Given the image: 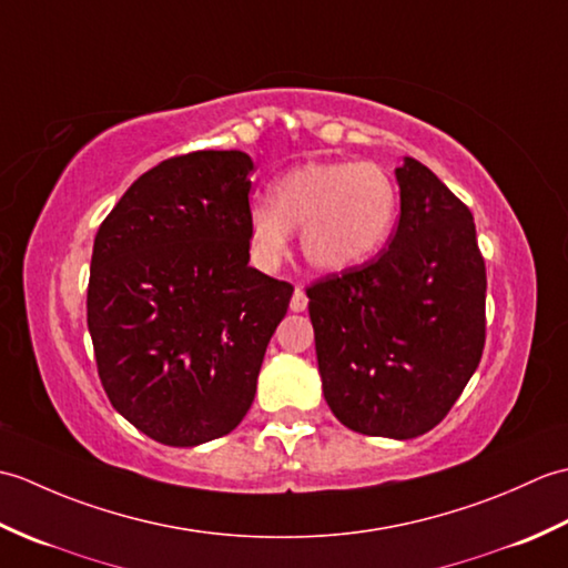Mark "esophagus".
Wrapping results in <instances>:
<instances>
[{
  "instance_id": "1",
  "label": "esophagus",
  "mask_w": 568,
  "mask_h": 568,
  "mask_svg": "<svg viewBox=\"0 0 568 568\" xmlns=\"http://www.w3.org/2000/svg\"><path fill=\"white\" fill-rule=\"evenodd\" d=\"M291 310L293 312H305L307 310V295H305L303 287H295L293 300H291Z\"/></svg>"
}]
</instances>
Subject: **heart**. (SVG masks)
I'll use <instances>...</instances> for the list:
<instances>
[{"label":"heart","instance_id":"1","mask_svg":"<svg viewBox=\"0 0 568 568\" xmlns=\"http://www.w3.org/2000/svg\"><path fill=\"white\" fill-rule=\"evenodd\" d=\"M400 192L388 168L373 161H310L277 175L271 204L248 212V241L261 265L283 258L293 229L312 268L344 273L388 244Z\"/></svg>","mask_w":568,"mask_h":568}]
</instances>
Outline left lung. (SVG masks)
Listing matches in <instances>:
<instances>
[{"label": "left lung", "instance_id": "left-lung-1", "mask_svg": "<svg viewBox=\"0 0 568 568\" xmlns=\"http://www.w3.org/2000/svg\"><path fill=\"white\" fill-rule=\"evenodd\" d=\"M400 222L376 261L307 287L324 400L344 427L413 439L437 427L486 344L474 214L427 165L395 168Z\"/></svg>", "mask_w": 568, "mask_h": 568}]
</instances>
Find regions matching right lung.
Wrapping results in <instances>:
<instances>
[{
  "label": "right lung",
  "mask_w": 568,
  "mask_h": 568,
  "mask_svg": "<svg viewBox=\"0 0 568 568\" xmlns=\"http://www.w3.org/2000/svg\"><path fill=\"white\" fill-rule=\"evenodd\" d=\"M244 151H195L143 173L94 236L88 327L110 403L146 437L197 446L253 403L293 285L248 265Z\"/></svg>",
  "instance_id": "1"
}]
</instances>
